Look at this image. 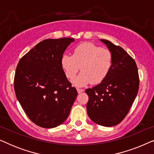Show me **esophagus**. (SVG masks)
<instances>
[{"mask_svg":"<svg viewBox=\"0 0 154 154\" xmlns=\"http://www.w3.org/2000/svg\"><path fill=\"white\" fill-rule=\"evenodd\" d=\"M83 91H84L83 89H81V88H77L78 93H81V92H83Z\"/></svg>","mask_w":154,"mask_h":154,"instance_id":"esophagus-1","label":"esophagus"}]
</instances>
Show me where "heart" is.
<instances>
[{
	"instance_id": "obj_1",
	"label": "heart",
	"mask_w": 154,
	"mask_h": 154,
	"mask_svg": "<svg viewBox=\"0 0 154 154\" xmlns=\"http://www.w3.org/2000/svg\"><path fill=\"white\" fill-rule=\"evenodd\" d=\"M112 65V52L92 43L80 44L73 49L72 55L64 54L61 57V66L69 80L74 79L81 67L82 72L73 81V85L79 87L102 83Z\"/></svg>"
}]
</instances>
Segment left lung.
<instances>
[{"label": "left lung", "instance_id": "obj_1", "mask_svg": "<svg viewBox=\"0 0 154 154\" xmlns=\"http://www.w3.org/2000/svg\"><path fill=\"white\" fill-rule=\"evenodd\" d=\"M113 54V65L99 85L85 90L89 97L88 116L98 125L111 127L121 123L129 112L138 92L140 79L134 60L120 46L101 39Z\"/></svg>", "mask_w": 154, "mask_h": 154}]
</instances>
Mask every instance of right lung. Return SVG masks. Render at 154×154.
<instances>
[{"mask_svg": "<svg viewBox=\"0 0 154 154\" xmlns=\"http://www.w3.org/2000/svg\"><path fill=\"white\" fill-rule=\"evenodd\" d=\"M73 41L71 38L44 40L17 66L16 97L29 119L40 127L52 128L64 123L77 97L61 66V57Z\"/></svg>", "mask_w": 154, "mask_h": 154, "instance_id": "obj_1", "label": "right lung"}]
</instances>
